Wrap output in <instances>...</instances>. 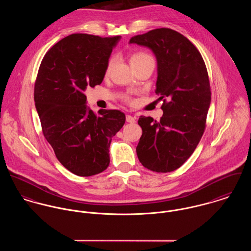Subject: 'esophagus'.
Returning a JSON list of instances; mask_svg holds the SVG:
<instances>
[{
    "mask_svg": "<svg viewBox=\"0 0 251 251\" xmlns=\"http://www.w3.org/2000/svg\"><path fill=\"white\" fill-rule=\"evenodd\" d=\"M126 120L127 123H130V124H134V123L136 122L135 117H133V116H131V115H126Z\"/></svg>",
    "mask_w": 251,
    "mask_h": 251,
    "instance_id": "obj_1",
    "label": "esophagus"
}]
</instances>
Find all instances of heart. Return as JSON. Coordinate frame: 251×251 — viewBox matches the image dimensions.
<instances>
[{"label": "heart", "mask_w": 251, "mask_h": 251, "mask_svg": "<svg viewBox=\"0 0 251 251\" xmlns=\"http://www.w3.org/2000/svg\"><path fill=\"white\" fill-rule=\"evenodd\" d=\"M148 59H152V57H151L150 54L146 53V52H142V51L135 52V53L131 54V56H130V63H131V65H134V64L140 63V62L145 61V60H148ZM115 61H116L115 58H111V59L109 60L108 65H107V67H106V75H108V74L110 73L111 69H112L113 65H114Z\"/></svg>", "instance_id": "1"}]
</instances>
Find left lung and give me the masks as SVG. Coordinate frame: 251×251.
Returning a JSON list of instances; mask_svg holds the SVG:
<instances>
[{"mask_svg":"<svg viewBox=\"0 0 251 251\" xmlns=\"http://www.w3.org/2000/svg\"><path fill=\"white\" fill-rule=\"evenodd\" d=\"M151 50L157 61L156 94L164 100L159 122L141 116L136 148L141 164L156 173L173 172L193 154L205 129L211 91L201 52L179 32L156 28L129 40Z\"/></svg>","mask_w":251,"mask_h":251,"instance_id":"obj_1","label":"left lung"}]
</instances>
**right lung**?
Instances as JSON below:
<instances>
[{
    "mask_svg": "<svg viewBox=\"0 0 251 251\" xmlns=\"http://www.w3.org/2000/svg\"><path fill=\"white\" fill-rule=\"evenodd\" d=\"M121 36L74 33L46 53L34 86V101L43 134L56 158L78 176L98 175L109 166L112 137L126 115L86 105L87 87L100 84Z\"/></svg>",
    "mask_w": 251,
    "mask_h": 251,
    "instance_id": "right-lung-1",
    "label": "right lung"
}]
</instances>
